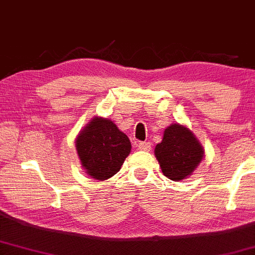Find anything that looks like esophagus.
Segmentation results:
<instances>
[{
	"label": "esophagus",
	"mask_w": 255,
	"mask_h": 255,
	"mask_svg": "<svg viewBox=\"0 0 255 255\" xmlns=\"http://www.w3.org/2000/svg\"><path fill=\"white\" fill-rule=\"evenodd\" d=\"M137 148L141 149V151H149L151 149V143L149 142H139L137 143Z\"/></svg>",
	"instance_id": "obj_1"
}]
</instances>
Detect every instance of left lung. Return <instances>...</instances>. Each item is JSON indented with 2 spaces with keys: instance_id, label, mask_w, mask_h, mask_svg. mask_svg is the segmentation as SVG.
<instances>
[{
  "instance_id": "1",
  "label": "left lung",
  "mask_w": 255,
  "mask_h": 255,
  "mask_svg": "<svg viewBox=\"0 0 255 255\" xmlns=\"http://www.w3.org/2000/svg\"><path fill=\"white\" fill-rule=\"evenodd\" d=\"M154 153L162 173L171 180L185 179L203 158V148L194 134L178 124L165 129L162 141L155 146Z\"/></svg>"
}]
</instances>
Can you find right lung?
I'll use <instances>...</instances> for the list:
<instances>
[{
	"mask_svg": "<svg viewBox=\"0 0 255 255\" xmlns=\"http://www.w3.org/2000/svg\"><path fill=\"white\" fill-rule=\"evenodd\" d=\"M76 148L87 173L97 180H106L119 172L131 146L114 122L95 118L78 135Z\"/></svg>",
	"mask_w": 255,
	"mask_h": 255,
	"instance_id": "obj_1",
	"label": "right lung"
}]
</instances>
